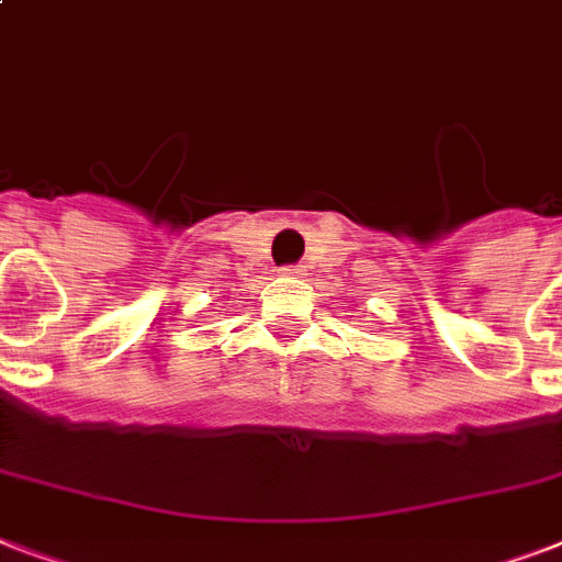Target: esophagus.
<instances>
[{
    "instance_id": "34e87169",
    "label": "esophagus",
    "mask_w": 562,
    "mask_h": 562,
    "mask_svg": "<svg viewBox=\"0 0 562 562\" xmlns=\"http://www.w3.org/2000/svg\"><path fill=\"white\" fill-rule=\"evenodd\" d=\"M303 271H306L303 265H285V268H282V273H285V277H303Z\"/></svg>"
}]
</instances>
